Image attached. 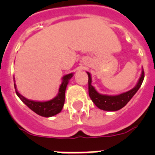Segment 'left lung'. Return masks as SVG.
Returning a JSON list of instances; mask_svg holds the SVG:
<instances>
[{"label": "left lung", "instance_id": "1", "mask_svg": "<svg viewBox=\"0 0 155 155\" xmlns=\"http://www.w3.org/2000/svg\"><path fill=\"white\" fill-rule=\"evenodd\" d=\"M87 73L88 75V94L90 98L97 107L104 111H117L126 105V104L130 101L131 98L137 92V90L139 89L144 80V71L142 70L141 77L139 78L138 82L134 88L119 95L108 96V95L100 94L95 89V87L92 85L91 74L89 72Z\"/></svg>", "mask_w": 155, "mask_h": 155}]
</instances>
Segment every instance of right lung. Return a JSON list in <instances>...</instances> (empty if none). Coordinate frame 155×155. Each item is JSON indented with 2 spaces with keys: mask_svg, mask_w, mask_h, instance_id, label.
Returning <instances> with one entry per match:
<instances>
[{
  "mask_svg": "<svg viewBox=\"0 0 155 155\" xmlns=\"http://www.w3.org/2000/svg\"><path fill=\"white\" fill-rule=\"evenodd\" d=\"M72 76L73 73L68 74L63 76V81L58 89V95L54 98L48 101H35L26 99L18 92L15 84H14V87H15L16 93L18 95V97L25 105L28 106V108H30L35 113H37L38 115L45 117H50L59 113L63 109L64 101H65L66 88L69 83V80Z\"/></svg>",
  "mask_w": 155,
  "mask_h": 155,
  "instance_id": "1",
  "label": "right lung"
}]
</instances>
